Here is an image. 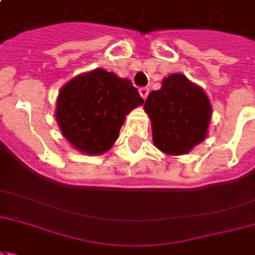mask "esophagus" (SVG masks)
I'll return each mask as SVG.
<instances>
[{
  "mask_svg": "<svg viewBox=\"0 0 255 255\" xmlns=\"http://www.w3.org/2000/svg\"><path fill=\"white\" fill-rule=\"evenodd\" d=\"M148 94H149V89L148 87H141L139 89V95L142 97L143 99H146V97H148Z\"/></svg>",
  "mask_w": 255,
  "mask_h": 255,
  "instance_id": "esophagus-1",
  "label": "esophagus"
}]
</instances>
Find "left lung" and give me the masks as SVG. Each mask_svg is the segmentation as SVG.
Returning <instances> with one entry per match:
<instances>
[{
	"label": "left lung",
	"mask_w": 255,
	"mask_h": 255,
	"mask_svg": "<svg viewBox=\"0 0 255 255\" xmlns=\"http://www.w3.org/2000/svg\"><path fill=\"white\" fill-rule=\"evenodd\" d=\"M152 121L153 142L168 154L179 156L206 138L211 120V105L199 86L181 74L162 80L143 105Z\"/></svg>",
	"instance_id": "left-lung-1"
}]
</instances>
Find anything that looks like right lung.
Segmentation results:
<instances>
[{"mask_svg":"<svg viewBox=\"0 0 255 255\" xmlns=\"http://www.w3.org/2000/svg\"><path fill=\"white\" fill-rule=\"evenodd\" d=\"M142 103L130 80L98 68L76 76L60 90L56 120L76 149L102 154L118 138L125 117Z\"/></svg>","mask_w":255,"mask_h":255,"instance_id":"right-lung-1","label":"right lung"}]
</instances>
